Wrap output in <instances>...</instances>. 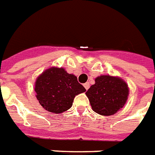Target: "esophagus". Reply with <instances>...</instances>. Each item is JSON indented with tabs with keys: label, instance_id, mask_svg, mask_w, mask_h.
<instances>
[{
	"label": "esophagus",
	"instance_id": "esophagus-1",
	"mask_svg": "<svg viewBox=\"0 0 155 155\" xmlns=\"http://www.w3.org/2000/svg\"><path fill=\"white\" fill-rule=\"evenodd\" d=\"M84 87L86 88V90H87V89L89 88V87H90V84H89V82H86V83H84Z\"/></svg>",
	"mask_w": 155,
	"mask_h": 155
}]
</instances>
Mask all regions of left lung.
Listing matches in <instances>:
<instances>
[{
  "label": "left lung",
  "mask_w": 155,
  "mask_h": 155,
  "mask_svg": "<svg viewBox=\"0 0 155 155\" xmlns=\"http://www.w3.org/2000/svg\"><path fill=\"white\" fill-rule=\"evenodd\" d=\"M96 113L111 116L125 104L129 95L126 82L120 78L101 75L95 79V84L86 92Z\"/></svg>",
  "instance_id": "left-lung-1"
}]
</instances>
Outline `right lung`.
<instances>
[{
	"instance_id": "1",
	"label": "right lung",
	"mask_w": 155,
	"mask_h": 155,
	"mask_svg": "<svg viewBox=\"0 0 155 155\" xmlns=\"http://www.w3.org/2000/svg\"><path fill=\"white\" fill-rule=\"evenodd\" d=\"M35 91L45 110L60 114L70 109L74 97L86 89L73 74L68 73L63 68L52 67L36 79Z\"/></svg>"
}]
</instances>
